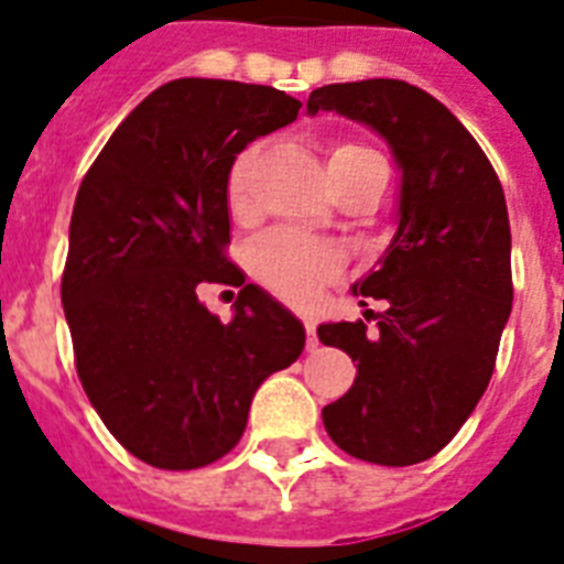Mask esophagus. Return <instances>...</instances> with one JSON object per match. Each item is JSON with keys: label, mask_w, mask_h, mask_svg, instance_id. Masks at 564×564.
Here are the masks:
<instances>
[{"label": "esophagus", "mask_w": 564, "mask_h": 564, "mask_svg": "<svg viewBox=\"0 0 564 564\" xmlns=\"http://www.w3.org/2000/svg\"><path fill=\"white\" fill-rule=\"evenodd\" d=\"M304 334H307V351L318 348V334H316V325H313V322H307V325H304Z\"/></svg>", "instance_id": "34e87169"}]
</instances>
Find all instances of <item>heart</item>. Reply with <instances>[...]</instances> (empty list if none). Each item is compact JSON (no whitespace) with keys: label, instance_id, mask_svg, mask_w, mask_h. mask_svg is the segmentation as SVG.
<instances>
[{"label":"heart","instance_id":"heart-1","mask_svg":"<svg viewBox=\"0 0 564 564\" xmlns=\"http://www.w3.org/2000/svg\"><path fill=\"white\" fill-rule=\"evenodd\" d=\"M377 161V154L369 145L339 140L327 152V172L330 184L343 181L362 166V163ZM257 163V145H246L234 154L225 178V198L234 216H246L251 210V172ZM248 265L265 290L281 295L283 301L292 304H307L322 283H327L339 272V254L330 246L310 242L286 230H272L254 239V246L248 248Z\"/></svg>","mask_w":564,"mask_h":564}]
</instances>
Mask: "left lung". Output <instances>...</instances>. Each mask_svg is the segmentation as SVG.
<instances>
[{"label": "left lung", "instance_id": "obj_1", "mask_svg": "<svg viewBox=\"0 0 564 564\" xmlns=\"http://www.w3.org/2000/svg\"><path fill=\"white\" fill-rule=\"evenodd\" d=\"M307 110L380 131L403 172L398 234L383 265L354 286L386 301L378 330L362 318L318 327L322 343L357 362L351 389L322 410L325 430L362 463H424L471 415L498 360L512 310L503 187L468 128L421 87L398 78L327 84L310 93Z\"/></svg>", "mask_w": 564, "mask_h": 564}]
</instances>
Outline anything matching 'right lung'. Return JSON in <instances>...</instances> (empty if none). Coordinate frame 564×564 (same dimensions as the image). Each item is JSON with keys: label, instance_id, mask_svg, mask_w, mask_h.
Masks as SVG:
<instances>
[{"label": "right lung", "instance_id": "obj_1", "mask_svg": "<svg viewBox=\"0 0 564 564\" xmlns=\"http://www.w3.org/2000/svg\"><path fill=\"white\" fill-rule=\"evenodd\" d=\"M263 84L178 78L145 96L84 175L61 301L75 371L137 459L193 471L237 445L257 386L304 351L295 316L230 263L225 178L239 149L299 117ZM239 285L230 326L197 301Z\"/></svg>", "mask_w": 564, "mask_h": 564}]
</instances>
